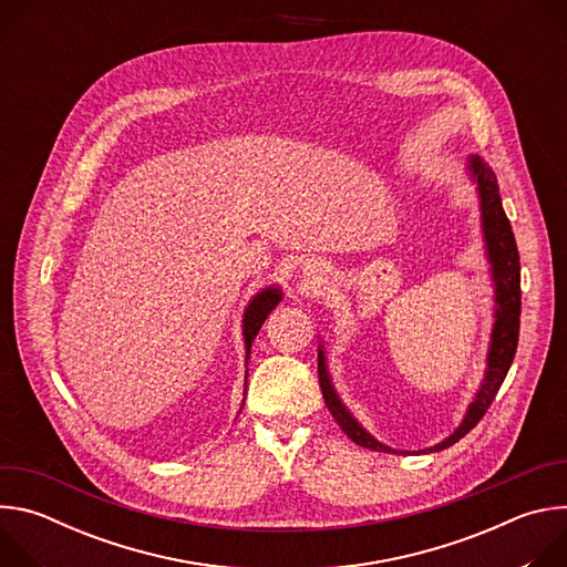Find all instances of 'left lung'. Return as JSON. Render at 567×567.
I'll list each match as a JSON object with an SVG mask.
<instances>
[{"label":"left lung","instance_id":"obj_1","mask_svg":"<svg viewBox=\"0 0 567 567\" xmlns=\"http://www.w3.org/2000/svg\"><path fill=\"white\" fill-rule=\"evenodd\" d=\"M471 179L477 186V197H480V215H482V235H484V247H487V260L492 265V280H494V293H496V311H494V330H492V343H489V354H487V368H484L482 383L468 403L466 415L462 424L440 444L424 449V451H396L390 449L381 442H377L354 417L352 413L343 406V401L339 399L330 372H328V361H326V350L322 346L318 348V381L322 390V399H326V406L330 409L332 417L337 424L343 429V433L357 442L363 449L370 451H381V453H396V455H411V453H433L453 446L457 440H462L492 406L494 396L498 394L514 354L518 346V330H520V258L516 249V239L512 224L505 215L503 202H501V190H498V179L494 171L484 164L480 156H471L466 164Z\"/></svg>","mask_w":567,"mask_h":567}]
</instances>
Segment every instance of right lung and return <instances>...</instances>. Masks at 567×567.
<instances>
[{"label": "right lung", "mask_w": 567, "mask_h": 567, "mask_svg": "<svg viewBox=\"0 0 567 567\" xmlns=\"http://www.w3.org/2000/svg\"><path fill=\"white\" fill-rule=\"evenodd\" d=\"M282 300V291L280 287H267L260 293L254 296V300L249 302L245 318H241V334H245V348H247V363H249V354H251V343L258 337L262 322L267 320V316L271 313V309H276V305ZM247 390V388H245Z\"/></svg>", "instance_id": "obj_1"}]
</instances>
